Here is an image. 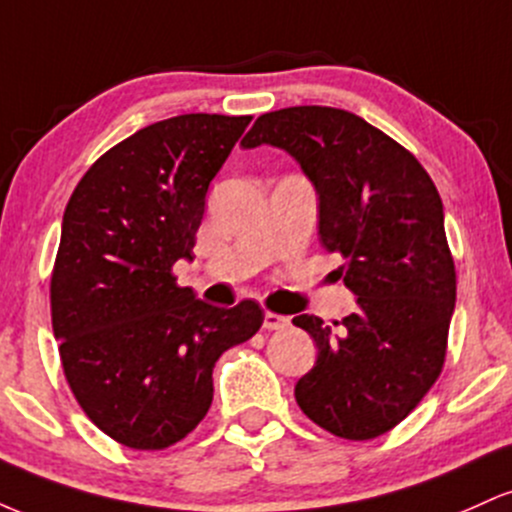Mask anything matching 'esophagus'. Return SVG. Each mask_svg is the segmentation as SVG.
<instances>
[{"mask_svg":"<svg viewBox=\"0 0 512 512\" xmlns=\"http://www.w3.org/2000/svg\"><path fill=\"white\" fill-rule=\"evenodd\" d=\"M291 325V320L286 315L279 313H264V330H286Z\"/></svg>","mask_w":512,"mask_h":512,"instance_id":"34e87169","label":"esophagus"}]
</instances>
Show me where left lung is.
Returning a JSON list of instances; mask_svg holds the SVG:
<instances>
[{
	"mask_svg": "<svg viewBox=\"0 0 512 512\" xmlns=\"http://www.w3.org/2000/svg\"><path fill=\"white\" fill-rule=\"evenodd\" d=\"M262 144L291 154L313 182L320 243L344 257L358 296L334 327L293 317L317 346L298 407L339 438L383 436L431 390L448 349L457 281L436 185L404 146L339 108L264 113L240 146Z\"/></svg>",
	"mask_w": 512,
	"mask_h": 512,
	"instance_id": "obj_1",
	"label": "left lung"
}]
</instances>
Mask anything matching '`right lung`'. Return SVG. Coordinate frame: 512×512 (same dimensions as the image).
Instances as JSON below:
<instances>
[{"label":"right lung","mask_w":512,"mask_h":512,"mask_svg":"<svg viewBox=\"0 0 512 512\" xmlns=\"http://www.w3.org/2000/svg\"><path fill=\"white\" fill-rule=\"evenodd\" d=\"M250 115L154 122L98 158L62 219L52 332L76 402L105 436L163 450L207 416L216 361L262 327L255 301L216 308L175 284Z\"/></svg>","instance_id":"right-lung-1"}]
</instances>
